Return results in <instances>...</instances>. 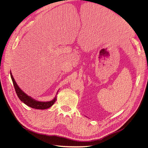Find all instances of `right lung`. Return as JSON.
Returning a JSON list of instances; mask_svg holds the SVG:
<instances>
[{"label": "right lung", "instance_id": "1", "mask_svg": "<svg viewBox=\"0 0 148 148\" xmlns=\"http://www.w3.org/2000/svg\"><path fill=\"white\" fill-rule=\"evenodd\" d=\"M10 76L12 80L13 83V86L16 91V92L18 97V98L20 99L21 101H22L24 103L27 105V106L34 108V109H38V110H46L47 108H49L51 107L52 105L54 103L57 99V97L56 96L53 99H52L50 101H47V102H42V101H38L34 99H33L30 96H29L27 94H26L25 92H24L20 88V87L18 86L16 82L15 81L12 74L10 71ZM57 91V93H58Z\"/></svg>", "mask_w": 148, "mask_h": 148}]
</instances>
